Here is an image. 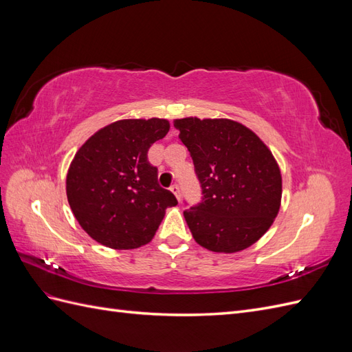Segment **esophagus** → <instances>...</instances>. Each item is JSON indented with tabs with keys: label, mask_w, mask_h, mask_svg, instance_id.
I'll use <instances>...</instances> for the list:
<instances>
[{
	"label": "esophagus",
	"mask_w": 352,
	"mask_h": 352,
	"mask_svg": "<svg viewBox=\"0 0 352 352\" xmlns=\"http://www.w3.org/2000/svg\"><path fill=\"white\" fill-rule=\"evenodd\" d=\"M170 190L175 194V197L177 198V201H180V189H179V185L177 184H173L172 186H170Z\"/></svg>",
	"instance_id": "obj_1"
}]
</instances>
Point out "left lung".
Here are the masks:
<instances>
[{
	"label": "left lung",
	"mask_w": 352,
	"mask_h": 352,
	"mask_svg": "<svg viewBox=\"0 0 352 352\" xmlns=\"http://www.w3.org/2000/svg\"><path fill=\"white\" fill-rule=\"evenodd\" d=\"M192 157L202 201L184 211L194 239L214 252H238L270 229L282 199L272 151L247 126L229 119H176Z\"/></svg>",
	"instance_id": "8db88e82"
}]
</instances>
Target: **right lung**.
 I'll return each mask as SVG.
<instances>
[{
  "mask_svg": "<svg viewBox=\"0 0 352 352\" xmlns=\"http://www.w3.org/2000/svg\"><path fill=\"white\" fill-rule=\"evenodd\" d=\"M170 129L166 119L117 120L95 132L70 163L66 192L82 229L114 250L150 242L176 197L157 182L150 146Z\"/></svg>",
  "mask_w": 352,
  "mask_h": 352,
  "instance_id": "right-lung-1",
  "label": "right lung"
}]
</instances>
